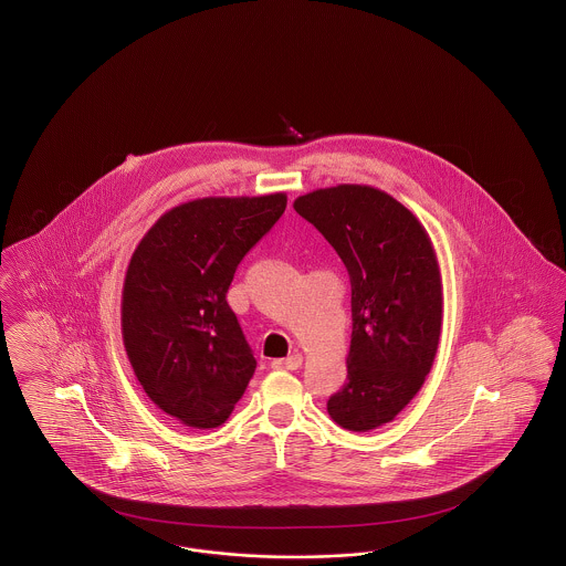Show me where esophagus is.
Listing matches in <instances>:
<instances>
[{
  "instance_id": "1",
  "label": "esophagus",
  "mask_w": 566,
  "mask_h": 566,
  "mask_svg": "<svg viewBox=\"0 0 566 566\" xmlns=\"http://www.w3.org/2000/svg\"><path fill=\"white\" fill-rule=\"evenodd\" d=\"M301 365H303V356L301 354H291L286 358H275L271 363L273 369H286V371H296Z\"/></svg>"
}]
</instances>
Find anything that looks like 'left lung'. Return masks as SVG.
<instances>
[{
	"label": "left lung",
	"instance_id": "1",
	"mask_svg": "<svg viewBox=\"0 0 566 566\" xmlns=\"http://www.w3.org/2000/svg\"><path fill=\"white\" fill-rule=\"evenodd\" d=\"M312 222L344 261L352 286L348 381L328 401L344 429L374 431L422 388L439 346L441 273L420 220L384 190L339 185L301 195Z\"/></svg>",
	"mask_w": 566,
	"mask_h": 566
}]
</instances>
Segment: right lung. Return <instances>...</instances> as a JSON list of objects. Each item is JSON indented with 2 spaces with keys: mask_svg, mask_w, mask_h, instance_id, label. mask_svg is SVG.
Segmentation results:
<instances>
[{
  "mask_svg": "<svg viewBox=\"0 0 566 566\" xmlns=\"http://www.w3.org/2000/svg\"><path fill=\"white\" fill-rule=\"evenodd\" d=\"M284 210V192L195 199L135 248L120 303L125 350L150 401L187 427H220L256 369L227 291Z\"/></svg>",
  "mask_w": 566,
  "mask_h": 566,
  "instance_id": "right-lung-1",
  "label": "right lung"
}]
</instances>
